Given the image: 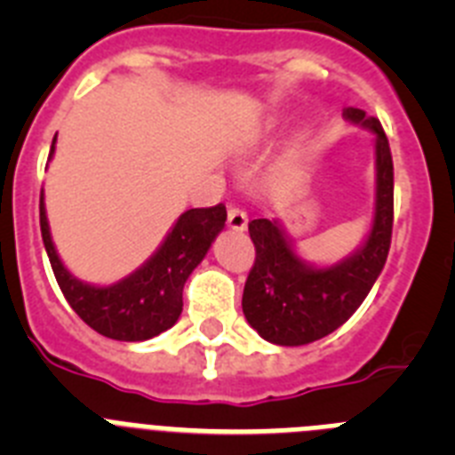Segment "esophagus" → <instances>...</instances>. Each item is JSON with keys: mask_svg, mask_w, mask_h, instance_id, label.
Masks as SVG:
<instances>
[{"mask_svg": "<svg viewBox=\"0 0 455 455\" xmlns=\"http://www.w3.org/2000/svg\"><path fill=\"white\" fill-rule=\"evenodd\" d=\"M228 225H230L232 230H246L248 214L241 207H230V212H228Z\"/></svg>", "mask_w": 455, "mask_h": 455, "instance_id": "esophagus-1", "label": "esophagus"}]
</instances>
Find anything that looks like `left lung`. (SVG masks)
I'll use <instances>...</instances> for the list:
<instances>
[{
  "mask_svg": "<svg viewBox=\"0 0 455 455\" xmlns=\"http://www.w3.org/2000/svg\"><path fill=\"white\" fill-rule=\"evenodd\" d=\"M344 116L376 136V212L363 248L335 267L315 268L293 252L275 220L248 223L255 264L248 273L241 307L248 323L280 347H303L348 321L383 271L392 243L394 164L389 140L380 120L367 118L363 108L348 107Z\"/></svg>",
  "mask_w": 455,
  "mask_h": 455,
  "instance_id": "left-lung-1",
  "label": "left lung"
}]
</instances>
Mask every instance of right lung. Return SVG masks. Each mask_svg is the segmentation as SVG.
Wrapping results in <instances>:
<instances>
[{
  "mask_svg": "<svg viewBox=\"0 0 455 455\" xmlns=\"http://www.w3.org/2000/svg\"><path fill=\"white\" fill-rule=\"evenodd\" d=\"M52 140L50 159L54 155ZM225 204L188 209L172 225L159 251L139 271L111 287H92L70 275L52 243L45 203L40 191V232L56 283L79 319L100 335L118 341H143L168 331L182 315V289L203 262L212 241L223 230Z\"/></svg>",
  "mask_w": 455,
  "mask_h": 455,
  "instance_id": "obj_1",
  "label": "right lung"
}]
</instances>
